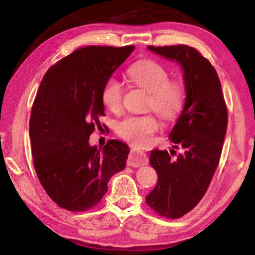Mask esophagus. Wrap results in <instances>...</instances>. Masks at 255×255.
Returning a JSON list of instances; mask_svg holds the SVG:
<instances>
[{
	"mask_svg": "<svg viewBox=\"0 0 255 255\" xmlns=\"http://www.w3.org/2000/svg\"><path fill=\"white\" fill-rule=\"evenodd\" d=\"M148 163L147 156L143 152V150L138 148H131L130 153H129L127 164L129 166H143Z\"/></svg>",
	"mask_w": 255,
	"mask_h": 255,
	"instance_id": "esophagus-1",
	"label": "esophagus"
}]
</instances>
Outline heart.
<instances>
[{
    "instance_id": "b5f03b06",
    "label": "heart",
    "mask_w": 255,
    "mask_h": 255,
    "mask_svg": "<svg viewBox=\"0 0 255 255\" xmlns=\"http://www.w3.org/2000/svg\"><path fill=\"white\" fill-rule=\"evenodd\" d=\"M128 77L133 84L149 94L148 107L165 119H173L182 110L184 93L182 86L170 82L165 68L153 60H145L133 65L128 71ZM101 99L103 105L111 111L122 108L123 85L110 77L103 85ZM159 128V122L153 115H129L116 125L118 135L129 143L145 146L153 139L154 132Z\"/></svg>"
}]
</instances>
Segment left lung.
Wrapping results in <instances>:
<instances>
[{
	"label": "left lung",
	"instance_id": "left-lung-1",
	"mask_svg": "<svg viewBox=\"0 0 255 255\" xmlns=\"http://www.w3.org/2000/svg\"><path fill=\"white\" fill-rule=\"evenodd\" d=\"M153 54L179 64L183 73L185 101L169 135L175 151L150 150L149 163L157 172V183L146 202L157 214L179 218L189 213L207 191L221 158L227 128V108L214 66L187 45L154 47Z\"/></svg>",
	"mask_w": 255,
	"mask_h": 255
}]
</instances>
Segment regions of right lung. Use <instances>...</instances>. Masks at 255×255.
Wrapping results in <instances>:
<instances>
[{"label": "right lung", "instance_id": "right-lung-1", "mask_svg": "<svg viewBox=\"0 0 255 255\" xmlns=\"http://www.w3.org/2000/svg\"><path fill=\"white\" fill-rule=\"evenodd\" d=\"M133 46H90L73 51L42 77L33 101L29 135L34 170L47 195L70 211L99 204L111 176L126 166L128 145L103 146L89 138L105 116L101 92Z\"/></svg>", "mask_w": 255, "mask_h": 255}]
</instances>
